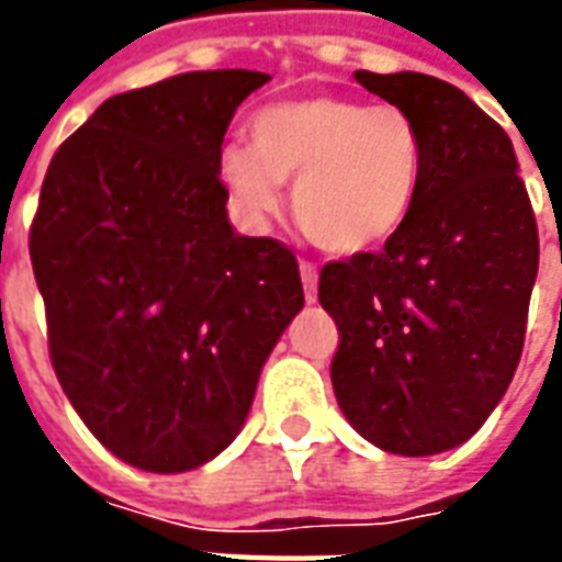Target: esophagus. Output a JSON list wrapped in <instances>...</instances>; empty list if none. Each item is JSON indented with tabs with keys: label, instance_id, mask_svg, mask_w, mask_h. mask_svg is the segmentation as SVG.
I'll list each match as a JSON object with an SVG mask.
<instances>
[{
	"label": "esophagus",
	"instance_id": "obj_1",
	"mask_svg": "<svg viewBox=\"0 0 562 562\" xmlns=\"http://www.w3.org/2000/svg\"><path fill=\"white\" fill-rule=\"evenodd\" d=\"M301 282H304L306 304H316L318 294V268L313 261H301Z\"/></svg>",
	"mask_w": 562,
	"mask_h": 562
}]
</instances>
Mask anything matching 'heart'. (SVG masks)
<instances>
[{
    "mask_svg": "<svg viewBox=\"0 0 562 562\" xmlns=\"http://www.w3.org/2000/svg\"><path fill=\"white\" fill-rule=\"evenodd\" d=\"M422 128L397 104L304 95L270 104L249 120V147H228L222 183L249 222L292 207L301 232L325 252L364 256L401 232L418 198Z\"/></svg>",
    "mask_w": 562,
    "mask_h": 562,
    "instance_id": "b5f03b06",
    "label": "heart"
}]
</instances>
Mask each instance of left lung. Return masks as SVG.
<instances>
[{"mask_svg": "<svg viewBox=\"0 0 562 562\" xmlns=\"http://www.w3.org/2000/svg\"><path fill=\"white\" fill-rule=\"evenodd\" d=\"M355 80L413 114L424 168L389 244L322 268L340 330L330 382L367 442L427 458L467 442L515 376L539 232L512 140L470 95L418 71Z\"/></svg>", "mask_w": 562, "mask_h": 562, "instance_id": "8db88e82", "label": "left lung"}]
</instances>
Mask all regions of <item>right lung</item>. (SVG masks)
I'll return each instance as SVG.
<instances>
[{"label": "right lung", "instance_id": "right-lung-1", "mask_svg": "<svg viewBox=\"0 0 562 562\" xmlns=\"http://www.w3.org/2000/svg\"><path fill=\"white\" fill-rule=\"evenodd\" d=\"M261 71H189L114 95L56 149L30 228L56 379L92 436L147 472L240 434L301 306L292 249L228 222L222 138Z\"/></svg>", "mask_w": 562, "mask_h": 562}]
</instances>
